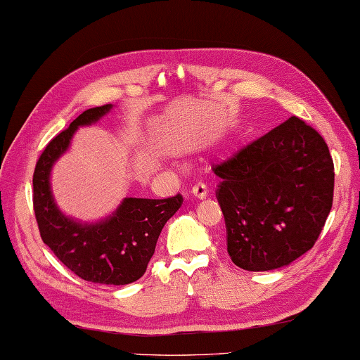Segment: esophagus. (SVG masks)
I'll list each match as a JSON object with an SVG mask.
<instances>
[{
    "instance_id": "esophagus-1",
    "label": "esophagus",
    "mask_w": 360,
    "mask_h": 360,
    "mask_svg": "<svg viewBox=\"0 0 360 360\" xmlns=\"http://www.w3.org/2000/svg\"><path fill=\"white\" fill-rule=\"evenodd\" d=\"M191 195L198 199H205L207 198V187L205 184H196L195 187L191 188Z\"/></svg>"
}]
</instances>
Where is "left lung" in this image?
<instances>
[{"instance_id": "1", "label": "left lung", "mask_w": 360, "mask_h": 360, "mask_svg": "<svg viewBox=\"0 0 360 360\" xmlns=\"http://www.w3.org/2000/svg\"><path fill=\"white\" fill-rule=\"evenodd\" d=\"M213 172L226 226V250L252 272L290 264L315 245L333 204L328 147L298 117L248 144Z\"/></svg>"}]
</instances>
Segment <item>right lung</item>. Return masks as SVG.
Segmentation results:
<instances>
[{
    "instance_id": "add662e5",
    "label": "right lung",
    "mask_w": 360,
    "mask_h": 360,
    "mask_svg": "<svg viewBox=\"0 0 360 360\" xmlns=\"http://www.w3.org/2000/svg\"><path fill=\"white\" fill-rule=\"evenodd\" d=\"M110 109L112 105L85 110L47 144L33 173V208L42 242L71 272L91 283L123 285L144 275L162 228L181 208L182 196L124 198L110 216L82 224L59 210L50 184L53 165L68 150L77 129L97 123Z\"/></svg>"
}]
</instances>
